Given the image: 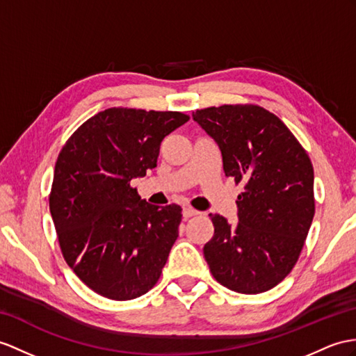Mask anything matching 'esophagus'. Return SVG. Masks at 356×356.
<instances>
[{
	"label": "esophagus",
	"mask_w": 356,
	"mask_h": 356,
	"mask_svg": "<svg viewBox=\"0 0 356 356\" xmlns=\"http://www.w3.org/2000/svg\"><path fill=\"white\" fill-rule=\"evenodd\" d=\"M183 214H184L186 219H188V218H193V216H197L199 211L195 210V208H192V207H184Z\"/></svg>",
	"instance_id": "esophagus-1"
}]
</instances>
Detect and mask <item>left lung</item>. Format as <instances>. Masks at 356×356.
I'll use <instances>...</instances> for the list:
<instances>
[{
    "label": "left lung",
    "instance_id": "1",
    "mask_svg": "<svg viewBox=\"0 0 356 356\" xmlns=\"http://www.w3.org/2000/svg\"><path fill=\"white\" fill-rule=\"evenodd\" d=\"M214 138L223 172L243 184L237 223L210 214L214 236L204 257L216 281L243 294L278 285L296 264L314 218V170L282 120L258 106L193 111Z\"/></svg>",
    "mask_w": 356,
    "mask_h": 356
}]
</instances>
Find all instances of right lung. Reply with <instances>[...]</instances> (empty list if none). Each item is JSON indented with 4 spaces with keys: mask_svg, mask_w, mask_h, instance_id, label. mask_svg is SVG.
Returning <instances> with one entry per match:
<instances>
[{
    "mask_svg": "<svg viewBox=\"0 0 356 356\" xmlns=\"http://www.w3.org/2000/svg\"><path fill=\"white\" fill-rule=\"evenodd\" d=\"M188 116L107 108L69 137L58 154L49 211L67 266L113 300L148 293L178 237L181 207L151 205L131 187L157 166L160 145Z\"/></svg>",
    "mask_w": 356,
    "mask_h": 356,
    "instance_id": "1",
    "label": "right lung"
}]
</instances>
